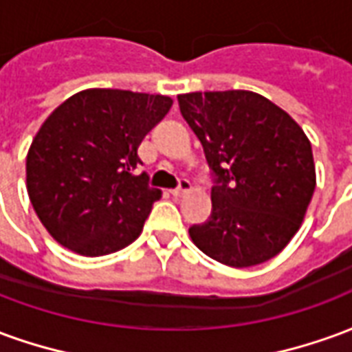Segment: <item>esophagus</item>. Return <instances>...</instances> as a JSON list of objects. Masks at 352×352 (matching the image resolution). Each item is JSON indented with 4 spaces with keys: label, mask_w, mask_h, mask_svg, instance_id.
<instances>
[{
    "label": "esophagus",
    "mask_w": 352,
    "mask_h": 352,
    "mask_svg": "<svg viewBox=\"0 0 352 352\" xmlns=\"http://www.w3.org/2000/svg\"><path fill=\"white\" fill-rule=\"evenodd\" d=\"M190 188H192L190 181H188V179H181V181H179V186H177V188H173V190H171V194H173V196H183V194H186V192L190 190Z\"/></svg>",
    "instance_id": "1"
}]
</instances>
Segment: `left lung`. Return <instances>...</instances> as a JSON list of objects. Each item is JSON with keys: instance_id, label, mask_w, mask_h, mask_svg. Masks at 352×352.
<instances>
[{"instance_id": "8db88e82", "label": "left lung", "mask_w": 352, "mask_h": 352, "mask_svg": "<svg viewBox=\"0 0 352 352\" xmlns=\"http://www.w3.org/2000/svg\"><path fill=\"white\" fill-rule=\"evenodd\" d=\"M179 107L214 177L211 217L188 230L194 245L232 267L273 258L315 192L309 139L283 109L247 90L183 94Z\"/></svg>"}]
</instances>
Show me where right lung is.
I'll return each instance as SVG.
<instances>
[{"mask_svg":"<svg viewBox=\"0 0 352 352\" xmlns=\"http://www.w3.org/2000/svg\"><path fill=\"white\" fill-rule=\"evenodd\" d=\"M173 100L160 94L90 88L43 122L26 158L28 194L58 243L103 256L133 243L158 188L148 186L138 148Z\"/></svg>","mask_w":352,"mask_h":352,"instance_id":"1","label":"right lung"}]
</instances>
